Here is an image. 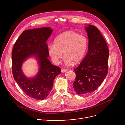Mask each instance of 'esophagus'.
Segmentation results:
<instances>
[{
	"label": "esophagus",
	"mask_w": 125,
	"mask_h": 125,
	"mask_svg": "<svg viewBox=\"0 0 125 125\" xmlns=\"http://www.w3.org/2000/svg\"><path fill=\"white\" fill-rule=\"evenodd\" d=\"M67 70H66V69H62V70H61V71H62V73H64V72H67Z\"/></svg>",
	"instance_id": "1"
}]
</instances>
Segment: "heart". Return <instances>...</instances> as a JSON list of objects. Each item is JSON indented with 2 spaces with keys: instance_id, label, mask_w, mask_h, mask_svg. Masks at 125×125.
<instances>
[{
  "instance_id": "1",
  "label": "heart",
  "mask_w": 125,
  "mask_h": 125,
  "mask_svg": "<svg viewBox=\"0 0 125 125\" xmlns=\"http://www.w3.org/2000/svg\"><path fill=\"white\" fill-rule=\"evenodd\" d=\"M89 46V40L86 36L69 30L58 36L54 41V45L48 47V52L55 64L59 62L62 56L65 65H70L73 62L77 64L84 58Z\"/></svg>"
}]
</instances>
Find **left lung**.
Segmentation results:
<instances>
[{
    "label": "left lung",
    "instance_id": "left-lung-1",
    "mask_svg": "<svg viewBox=\"0 0 125 125\" xmlns=\"http://www.w3.org/2000/svg\"><path fill=\"white\" fill-rule=\"evenodd\" d=\"M89 39L87 55L73 71L76 78L73 86L77 95H85L97 89L108 73L109 50L103 36L94 25L85 27Z\"/></svg>",
    "mask_w": 125,
    "mask_h": 125
}]
</instances>
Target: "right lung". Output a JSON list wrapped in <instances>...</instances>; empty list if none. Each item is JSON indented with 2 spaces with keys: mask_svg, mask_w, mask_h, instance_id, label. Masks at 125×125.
Masks as SVG:
<instances>
[{
  "mask_svg": "<svg viewBox=\"0 0 125 125\" xmlns=\"http://www.w3.org/2000/svg\"><path fill=\"white\" fill-rule=\"evenodd\" d=\"M52 31L49 27L25 30L19 37L12 51L14 80L26 95L37 100H43L49 95L55 78L61 73L60 67L52 65L48 58L46 41ZM32 57L36 59L39 69L35 77L28 78L21 67L23 63Z\"/></svg>",
  "mask_w": 125,
  "mask_h": 125,
  "instance_id": "add662e5",
  "label": "right lung"
}]
</instances>
